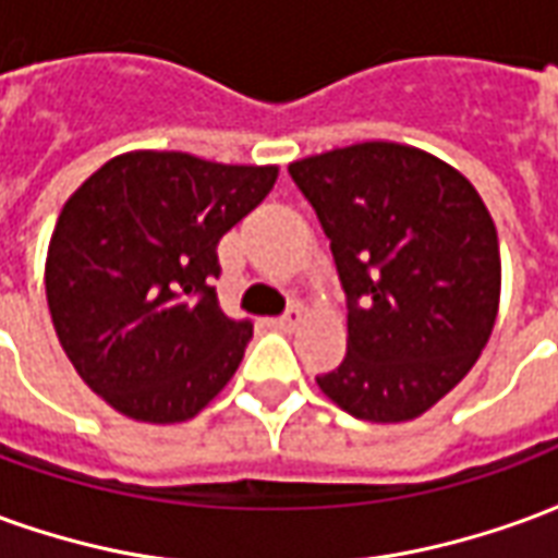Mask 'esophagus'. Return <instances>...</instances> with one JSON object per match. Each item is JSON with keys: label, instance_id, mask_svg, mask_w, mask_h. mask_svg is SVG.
I'll return each instance as SVG.
<instances>
[{"label": "esophagus", "instance_id": "esophagus-1", "mask_svg": "<svg viewBox=\"0 0 558 558\" xmlns=\"http://www.w3.org/2000/svg\"><path fill=\"white\" fill-rule=\"evenodd\" d=\"M299 323H302V311H299V307H290L287 314H280V316H275V319H268V326L278 328V331H292V328L299 326Z\"/></svg>", "mask_w": 558, "mask_h": 558}]
</instances>
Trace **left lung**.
<instances>
[{"label":"left lung","mask_w":558,"mask_h":558,"mask_svg":"<svg viewBox=\"0 0 558 558\" xmlns=\"http://www.w3.org/2000/svg\"><path fill=\"white\" fill-rule=\"evenodd\" d=\"M347 295V359L316 376L355 418H418L472 371L499 307V239L478 191L439 158L359 143L290 163Z\"/></svg>","instance_id":"left-lung-1"}]
</instances>
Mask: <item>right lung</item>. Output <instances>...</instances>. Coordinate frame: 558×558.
<instances>
[{"label":"right lung","mask_w":558,"mask_h":558,"mask_svg":"<svg viewBox=\"0 0 558 558\" xmlns=\"http://www.w3.org/2000/svg\"><path fill=\"white\" fill-rule=\"evenodd\" d=\"M278 167L128 151L92 172L56 220L47 304L83 383L128 418H194L242 364L251 319L220 311L218 242Z\"/></svg>","instance_id":"1"}]
</instances>
